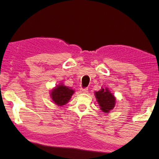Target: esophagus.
<instances>
[{
    "label": "esophagus",
    "instance_id": "1",
    "mask_svg": "<svg viewBox=\"0 0 159 159\" xmlns=\"http://www.w3.org/2000/svg\"><path fill=\"white\" fill-rule=\"evenodd\" d=\"M88 90H89V89H88L87 88H85V89H83V88H82V89H80V92L85 93L88 92Z\"/></svg>",
    "mask_w": 159,
    "mask_h": 159
}]
</instances>
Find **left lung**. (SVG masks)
Masks as SVG:
<instances>
[{
	"instance_id": "obj_1",
	"label": "left lung",
	"mask_w": 159,
	"mask_h": 159,
	"mask_svg": "<svg viewBox=\"0 0 159 159\" xmlns=\"http://www.w3.org/2000/svg\"><path fill=\"white\" fill-rule=\"evenodd\" d=\"M95 97L102 112H109L114 108L116 99L107 89H102L99 91L95 92Z\"/></svg>"
}]
</instances>
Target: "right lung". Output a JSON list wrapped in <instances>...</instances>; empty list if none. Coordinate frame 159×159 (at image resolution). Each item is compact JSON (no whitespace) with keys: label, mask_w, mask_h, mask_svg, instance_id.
<instances>
[{"label":"right lung","mask_w":159,"mask_h":159,"mask_svg":"<svg viewBox=\"0 0 159 159\" xmlns=\"http://www.w3.org/2000/svg\"><path fill=\"white\" fill-rule=\"evenodd\" d=\"M74 90L66 87L64 85H59L52 90L51 97L53 101L59 106H62L69 102Z\"/></svg>","instance_id":"obj_1"}]
</instances>
